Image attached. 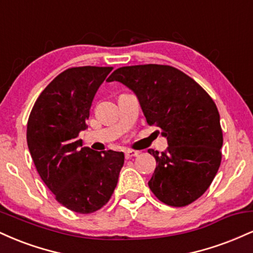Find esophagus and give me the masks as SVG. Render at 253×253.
Here are the masks:
<instances>
[{
    "mask_svg": "<svg viewBox=\"0 0 253 253\" xmlns=\"http://www.w3.org/2000/svg\"><path fill=\"white\" fill-rule=\"evenodd\" d=\"M138 155H139L138 151H134V150H128V151H126V152H125V156H126L127 159L132 158V157H136Z\"/></svg>",
    "mask_w": 253,
    "mask_h": 253,
    "instance_id": "esophagus-1",
    "label": "esophagus"
}]
</instances>
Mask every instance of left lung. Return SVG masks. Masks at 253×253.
<instances>
[{
	"label": "left lung",
	"instance_id": "obj_1",
	"mask_svg": "<svg viewBox=\"0 0 253 253\" xmlns=\"http://www.w3.org/2000/svg\"><path fill=\"white\" fill-rule=\"evenodd\" d=\"M123 83L138 98L147 124L159 127L168 149H152L156 170L149 187L172 207L194 202L210 188L221 163L222 130L211 97L193 78L169 65L119 68L107 82Z\"/></svg>",
	"mask_w": 253,
	"mask_h": 253
}]
</instances>
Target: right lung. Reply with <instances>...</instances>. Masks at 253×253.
Here are the masks:
<instances>
[{
	"instance_id": "right-lung-1",
	"label": "right lung",
	"mask_w": 253,
	"mask_h": 253,
	"mask_svg": "<svg viewBox=\"0 0 253 253\" xmlns=\"http://www.w3.org/2000/svg\"><path fill=\"white\" fill-rule=\"evenodd\" d=\"M113 68L81 66L63 71L42 90L27 124V145L38 173L64 207L80 214L109 201L125 156L83 147L78 134L95 94Z\"/></svg>"
}]
</instances>
